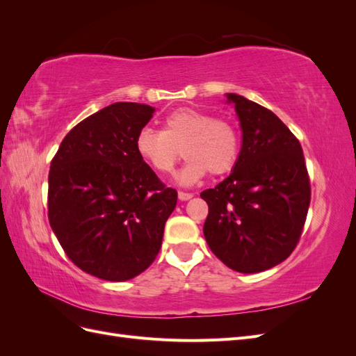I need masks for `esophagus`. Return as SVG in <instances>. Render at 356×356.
<instances>
[{
    "label": "esophagus",
    "instance_id": "esophagus-1",
    "mask_svg": "<svg viewBox=\"0 0 356 356\" xmlns=\"http://www.w3.org/2000/svg\"><path fill=\"white\" fill-rule=\"evenodd\" d=\"M178 197L179 200H188L193 197V193H187V191H178Z\"/></svg>",
    "mask_w": 356,
    "mask_h": 356
}]
</instances>
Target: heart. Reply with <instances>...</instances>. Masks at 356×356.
I'll return each instance as SVG.
<instances>
[{
    "mask_svg": "<svg viewBox=\"0 0 356 356\" xmlns=\"http://www.w3.org/2000/svg\"><path fill=\"white\" fill-rule=\"evenodd\" d=\"M135 148L139 157L160 175L172 174L184 154L188 161L178 178L182 184H193L207 172L221 177L234 168L241 153V134L227 118L179 108L165 117L161 132L149 127L139 131Z\"/></svg>",
    "mask_w": 356,
    "mask_h": 356,
    "instance_id": "b5f03b06",
    "label": "heart"
}]
</instances>
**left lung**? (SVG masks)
<instances>
[{"label":"left lung","instance_id":"1","mask_svg":"<svg viewBox=\"0 0 356 356\" xmlns=\"http://www.w3.org/2000/svg\"><path fill=\"white\" fill-rule=\"evenodd\" d=\"M242 127L232 174L200 193L208 203L203 234L233 270L257 273L282 263L303 232L310 181L300 141L270 110L229 93Z\"/></svg>","mask_w":356,"mask_h":356}]
</instances>
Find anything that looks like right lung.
<instances>
[{
    "label": "right lung",
    "mask_w": 356,
    "mask_h": 356,
    "mask_svg": "<svg viewBox=\"0 0 356 356\" xmlns=\"http://www.w3.org/2000/svg\"><path fill=\"white\" fill-rule=\"evenodd\" d=\"M154 111L136 102L105 106L74 126L51 159V230L75 266L104 281H129L149 267L177 207V190L135 148Z\"/></svg>",
    "instance_id": "obj_1"
}]
</instances>
